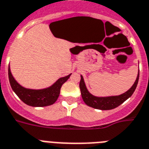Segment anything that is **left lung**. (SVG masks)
Listing matches in <instances>:
<instances>
[{"label": "left lung", "mask_w": 149, "mask_h": 149, "mask_svg": "<svg viewBox=\"0 0 149 149\" xmlns=\"http://www.w3.org/2000/svg\"><path fill=\"white\" fill-rule=\"evenodd\" d=\"M139 77V70L136 80L131 87V88L121 95L107 96V97H97V96H93L89 93L86 87V85H85L83 77L82 75H81L79 87L81 89V96H82V99L85 103L88 106L94 108V109H100V110H110V109H115L120 105H121L124 102H125L128 98H130L133 95V92L135 91L137 84H138Z\"/></svg>", "instance_id": "left-lung-1"}]
</instances>
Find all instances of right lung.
<instances>
[{
  "label": "right lung",
  "mask_w": 149,
  "mask_h": 149,
  "mask_svg": "<svg viewBox=\"0 0 149 149\" xmlns=\"http://www.w3.org/2000/svg\"><path fill=\"white\" fill-rule=\"evenodd\" d=\"M72 74L61 77L51 87L42 90H31L22 87L13 77L10 65L8 68V75L10 84L15 93L26 105L33 107H44L53 105L57 100L60 93L62 85L68 79Z\"/></svg>",
  "instance_id": "1"
}]
</instances>
